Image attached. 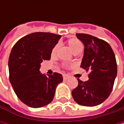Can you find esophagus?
Listing matches in <instances>:
<instances>
[{
    "mask_svg": "<svg viewBox=\"0 0 124 124\" xmlns=\"http://www.w3.org/2000/svg\"><path fill=\"white\" fill-rule=\"evenodd\" d=\"M69 78H70V76H69L68 75H65V74L63 75V79H64V80H67V79H68Z\"/></svg>",
    "mask_w": 124,
    "mask_h": 124,
    "instance_id": "34e87169",
    "label": "esophagus"
}]
</instances>
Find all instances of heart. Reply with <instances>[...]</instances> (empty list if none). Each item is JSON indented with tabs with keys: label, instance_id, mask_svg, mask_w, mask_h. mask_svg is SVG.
Masks as SVG:
<instances>
[{
	"label": "heart",
	"instance_id": "heart-1",
	"mask_svg": "<svg viewBox=\"0 0 124 124\" xmlns=\"http://www.w3.org/2000/svg\"><path fill=\"white\" fill-rule=\"evenodd\" d=\"M67 44H68V46H70V48L72 49V51L75 53V54H77V53H80L82 49H83V45L81 44V42L76 39H70L67 41ZM58 49V45H55L52 50V54L54 55L57 50Z\"/></svg>",
	"mask_w": 124,
	"mask_h": 124
}]
</instances>
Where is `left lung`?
<instances>
[{
    "label": "left lung",
    "mask_w": 124,
    "mask_h": 124,
    "mask_svg": "<svg viewBox=\"0 0 124 124\" xmlns=\"http://www.w3.org/2000/svg\"><path fill=\"white\" fill-rule=\"evenodd\" d=\"M84 44L80 67L89 71V80L78 79V85L72 91L75 101L84 106H95L110 95L117 75V64L111 46L104 40L86 34H77Z\"/></svg>",
    "instance_id": "1"
}]
</instances>
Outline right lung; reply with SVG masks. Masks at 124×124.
Masks as SVG:
<instances>
[{
  "label": "right lung",
  "mask_w": 124,
  "mask_h": 124,
  "mask_svg": "<svg viewBox=\"0 0 124 124\" xmlns=\"http://www.w3.org/2000/svg\"><path fill=\"white\" fill-rule=\"evenodd\" d=\"M60 35L35 32L20 39L13 46L9 59V80L17 97L26 106L40 108L50 103L62 75H45L39 71L43 60H49Z\"/></svg>",
  "instance_id": "add662e5"
}]
</instances>
